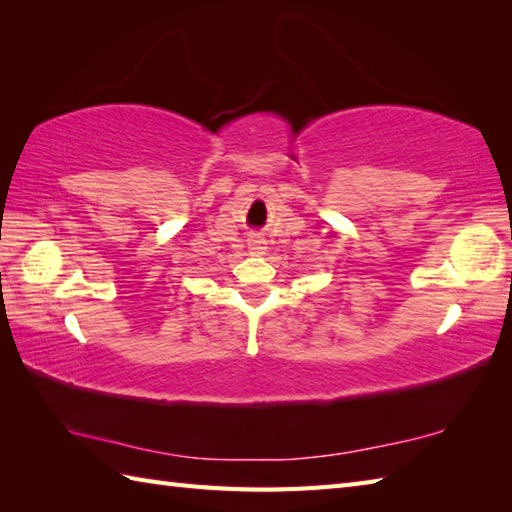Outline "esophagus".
Masks as SVG:
<instances>
[{
	"mask_svg": "<svg viewBox=\"0 0 512 512\" xmlns=\"http://www.w3.org/2000/svg\"><path fill=\"white\" fill-rule=\"evenodd\" d=\"M248 246H250V250H255V253H262V250H264V242H262V239H257V237H250Z\"/></svg>",
	"mask_w": 512,
	"mask_h": 512,
	"instance_id": "1",
	"label": "esophagus"
}]
</instances>
